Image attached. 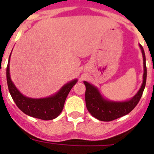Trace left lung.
<instances>
[{
	"label": "left lung",
	"mask_w": 154,
	"mask_h": 154,
	"mask_svg": "<svg viewBox=\"0 0 154 154\" xmlns=\"http://www.w3.org/2000/svg\"><path fill=\"white\" fill-rule=\"evenodd\" d=\"M143 56V82L139 91L130 100L126 101H112L103 98L99 93L97 88L89 84V82H84L85 85V104L86 108L93 117L102 122H111L113 120L123 117L130 112L136 107L141 99L144 89L146 87L147 69L146 65V55L143 47L139 45Z\"/></svg>",
	"instance_id": "left-lung-1"
}]
</instances>
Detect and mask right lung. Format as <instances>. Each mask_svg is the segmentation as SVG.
I'll use <instances>...</instances> for the list:
<instances>
[{
	"mask_svg": "<svg viewBox=\"0 0 154 154\" xmlns=\"http://www.w3.org/2000/svg\"><path fill=\"white\" fill-rule=\"evenodd\" d=\"M9 60L10 56L6 69L7 84L9 93L17 107L25 114L45 121L53 120L59 116L62 111L68 94L77 83V80H72V82L65 84L53 96L40 99L29 98L20 94L12 82L9 73Z\"/></svg>",
	"mask_w": 154,
	"mask_h": 154,
	"instance_id": "1",
	"label": "right lung"
}]
</instances>
